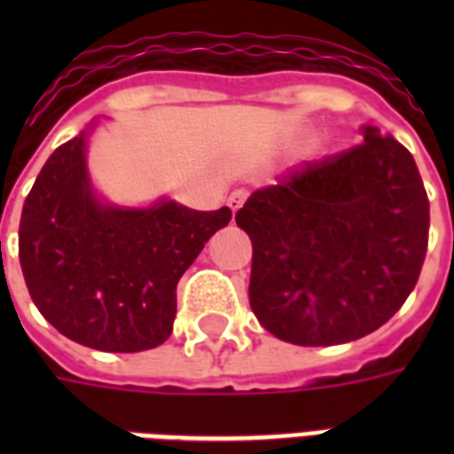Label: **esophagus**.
Segmentation results:
<instances>
[{
  "instance_id": "1",
  "label": "esophagus",
  "mask_w": 454,
  "mask_h": 454,
  "mask_svg": "<svg viewBox=\"0 0 454 454\" xmlns=\"http://www.w3.org/2000/svg\"><path fill=\"white\" fill-rule=\"evenodd\" d=\"M247 195H249V192L245 191V188H235V191L231 192V195H228V207L233 209V214L238 212V209H240L242 205H245V200H247Z\"/></svg>"
}]
</instances>
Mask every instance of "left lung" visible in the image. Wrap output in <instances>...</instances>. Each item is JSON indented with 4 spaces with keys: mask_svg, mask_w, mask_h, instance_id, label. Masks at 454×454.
<instances>
[{
    "mask_svg": "<svg viewBox=\"0 0 454 454\" xmlns=\"http://www.w3.org/2000/svg\"><path fill=\"white\" fill-rule=\"evenodd\" d=\"M351 151L259 188L235 214L252 240L249 306L297 346L374 332L415 290L429 245V198L415 157L377 127Z\"/></svg>",
    "mask_w": 454,
    "mask_h": 454,
    "instance_id": "8db88e82",
    "label": "left lung"
}]
</instances>
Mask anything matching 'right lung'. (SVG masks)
<instances>
[{
    "label": "right lung",
    "instance_id": "add662e5",
    "mask_svg": "<svg viewBox=\"0 0 454 454\" xmlns=\"http://www.w3.org/2000/svg\"><path fill=\"white\" fill-rule=\"evenodd\" d=\"M89 131L53 151L25 198L18 259L39 313L77 344L155 348L171 334L176 285L231 209L174 200L148 209L103 205L87 171Z\"/></svg>",
    "mask_w": 454,
    "mask_h": 454
}]
</instances>
